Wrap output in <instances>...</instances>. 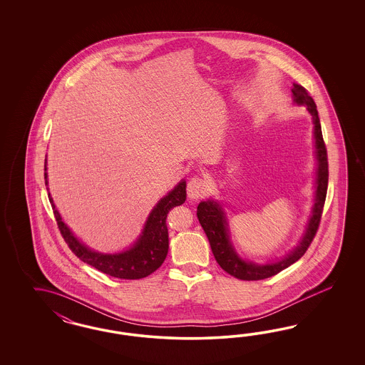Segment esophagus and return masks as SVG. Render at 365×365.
<instances>
[{"mask_svg":"<svg viewBox=\"0 0 365 365\" xmlns=\"http://www.w3.org/2000/svg\"><path fill=\"white\" fill-rule=\"evenodd\" d=\"M209 191V185L205 179L202 178L194 177L188 180L187 183V195L188 198L199 199L203 195H206V192Z\"/></svg>","mask_w":365,"mask_h":365,"instance_id":"1","label":"esophagus"}]
</instances>
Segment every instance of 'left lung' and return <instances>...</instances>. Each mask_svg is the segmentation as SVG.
Wrapping results in <instances>:
<instances>
[{"label":"left lung","instance_id":"1","mask_svg":"<svg viewBox=\"0 0 365 365\" xmlns=\"http://www.w3.org/2000/svg\"><path fill=\"white\" fill-rule=\"evenodd\" d=\"M293 101L297 106H305L307 110L312 116L313 120V133H314V154L317 160L316 167V190H314V203L310 212L309 221L307 223L305 232L302 234V238L299 240V245L287 253L284 258L269 262V264H255L252 261H245L240 255H237L232 241H230V232H229V223L226 214L222 209L220 202L214 199L202 200L197 209L199 223L206 232L209 242H210L211 252L215 257L218 265L229 273L230 276L235 277L243 281H258L265 279L269 277L276 276L281 270L293 265L296 261H299L305 252L308 250L310 243L313 241L319 225L321 221V214L324 209V203L327 198V190H328V156L327 148L322 139L321 133L320 119L319 112L314 100L312 99L308 91L299 84H293L292 88Z\"/></svg>","mask_w":365,"mask_h":365}]
</instances>
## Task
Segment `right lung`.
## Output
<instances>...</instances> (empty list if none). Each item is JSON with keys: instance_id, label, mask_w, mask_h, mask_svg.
<instances>
[{"instance_id": "1", "label": "right lung", "mask_w": 365, "mask_h": 365, "mask_svg": "<svg viewBox=\"0 0 365 365\" xmlns=\"http://www.w3.org/2000/svg\"><path fill=\"white\" fill-rule=\"evenodd\" d=\"M44 170L45 185L48 186L46 158ZM46 190L48 198L55 212L58 230L68 243L69 249L78 255L83 262L93 266L95 269L108 276L116 277L120 279H139L150 276L165 262L168 252L167 214L171 209L185 203L186 200V180L182 179L166 197H163L155 205L154 209L147 217L143 230L133 245L120 253L106 255L95 252L89 249L87 245L78 241L75 234L71 232V229L63 222L60 212L56 209L49 188L46 187Z\"/></svg>"}]
</instances>
